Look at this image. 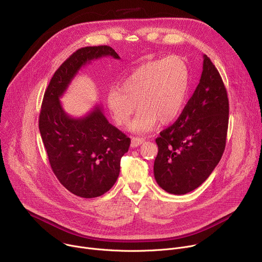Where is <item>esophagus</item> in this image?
Instances as JSON below:
<instances>
[{
  "label": "esophagus",
  "mask_w": 262,
  "mask_h": 262,
  "mask_svg": "<svg viewBox=\"0 0 262 262\" xmlns=\"http://www.w3.org/2000/svg\"><path fill=\"white\" fill-rule=\"evenodd\" d=\"M144 142L143 138H138V137H134L132 138V147H137L139 145H141Z\"/></svg>",
  "instance_id": "esophagus-1"
}]
</instances>
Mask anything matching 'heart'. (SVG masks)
Instances as JSON below:
<instances>
[{"label": "heart", "mask_w": 262, "mask_h": 262, "mask_svg": "<svg viewBox=\"0 0 262 262\" xmlns=\"http://www.w3.org/2000/svg\"><path fill=\"white\" fill-rule=\"evenodd\" d=\"M188 91V71L185 63L175 56L147 62L134 71L120 87H112L107 106L116 123L126 126L139 110L130 125L138 134L152 130L159 121L167 124L181 114Z\"/></svg>", "instance_id": "obj_1"}]
</instances>
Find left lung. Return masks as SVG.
<instances>
[{"mask_svg": "<svg viewBox=\"0 0 262 262\" xmlns=\"http://www.w3.org/2000/svg\"><path fill=\"white\" fill-rule=\"evenodd\" d=\"M229 125V99L217 68L203 55L197 89L178 120L156 139L157 183L169 194L184 195L200 186L219 163Z\"/></svg>", "mask_w": 262, "mask_h": 262, "instance_id": "8db88e82", "label": "left lung"}]
</instances>
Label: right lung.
I'll return each mask as SVG.
<instances>
[{
  "instance_id": "obj_1",
  "label": "right lung",
  "mask_w": 262,
  "mask_h": 262,
  "mask_svg": "<svg viewBox=\"0 0 262 262\" xmlns=\"http://www.w3.org/2000/svg\"><path fill=\"white\" fill-rule=\"evenodd\" d=\"M103 57L120 59L106 45L83 47L74 52L52 76L39 118L52 171L66 189L82 198L99 197L113 187L122 156L130 145V139L110 123L99 104L87 115L73 118L60 101L80 69Z\"/></svg>"
}]
</instances>
